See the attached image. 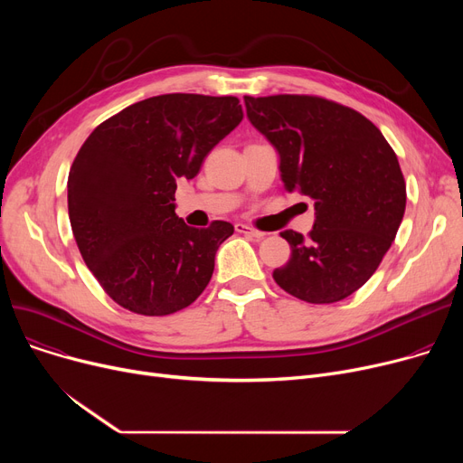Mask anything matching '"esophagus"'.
Masks as SVG:
<instances>
[{"label": "esophagus", "instance_id": "esophagus-1", "mask_svg": "<svg viewBox=\"0 0 463 463\" xmlns=\"http://www.w3.org/2000/svg\"><path fill=\"white\" fill-rule=\"evenodd\" d=\"M236 232L240 234H246V236H251V238H257V240H262L266 236V232H260L250 225H244V223H236Z\"/></svg>", "mask_w": 463, "mask_h": 463}]
</instances>
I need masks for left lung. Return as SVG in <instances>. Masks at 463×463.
Returning <instances> with one entry per match:
<instances>
[{"instance_id": "1", "label": "left lung", "mask_w": 463, "mask_h": 463, "mask_svg": "<svg viewBox=\"0 0 463 463\" xmlns=\"http://www.w3.org/2000/svg\"><path fill=\"white\" fill-rule=\"evenodd\" d=\"M248 119L279 157L287 191L313 201L307 238L281 236L290 259L276 283L309 304L347 298L392 246L405 212V182L383 133L353 109L311 95L244 97Z\"/></svg>"}]
</instances>
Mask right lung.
I'll use <instances>...</instances> for the list:
<instances>
[{
	"instance_id": "right-lung-1",
	"label": "right lung",
	"mask_w": 463,
	"mask_h": 463,
	"mask_svg": "<svg viewBox=\"0 0 463 463\" xmlns=\"http://www.w3.org/2000/svg\"><path fill=\"white\" fill-rule=\"evenodd\" d=\"M244 118L236 97L166 93L109 118L82 144L67 180L80 255L107 295L133 313L170 315L201 297L227 222L193 229L176 215L180 178Z\"/></svg>"
}]
</instances>
